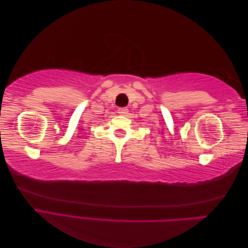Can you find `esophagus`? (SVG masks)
Returning <instances> with one entry per match:
<instances>
[{
	"instance_id": "34e87169",
	"label": "esophagus",
	"mask_w": 248,
	"mask_h": 248,
	"mask_svg": "<svg viewBox=\"0 0 248 248\" xmlns=\"http://www.w3.org/2000/svg\"><path fill=\"white\" fill-rule=\"evenodd\" d=\"M118 112H119V114L120 115H126L127 114V112H128V108H120L119 109H118Z\"/></svg>"
}]
</instances>
